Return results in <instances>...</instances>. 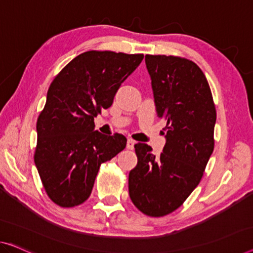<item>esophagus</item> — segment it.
<instances>
[{
    "label": "esophagus",
    "mask_w": 253,
    "mask_h": 253,
    "mask_svg": "<svg viewBox=\"0 0 253 253\" xmlns=\"http://www.w3.org/2000/svg\"><path fill=\"white\" fill-rule=\"evenodd\" d=\"M135 143H136V142H135L133 138H128L127 139V149L128 150H133Z\"/></svg>",
    "instance_id": "obj_1"
}]
</instances>
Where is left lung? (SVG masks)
<instances>
[{"mask_svg": "<svg viewBox=\"0 0 253 253\" xmlns=\"http://www.w3.org/2000/svg\"><path fill=\"white\" fill-rule=\"evenodd\" d=\"M157 112L167 135L159 157L135 144L137 165L128 177L134 206L146 216L178 209L199 185L214 148L216 107L208 81L197 63L175 55H145Z\"/></svg>", "mask_w": 253, "mask_h": 253, "instance_id": "left-lung-1", "label": "left lung"}]
</instances>
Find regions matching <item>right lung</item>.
Listing matches in <instances>:
<instances>
[{
    "label": "right lung",
    "mask_w": 253,
    "mask_h": 253,
    "mask_svg": "<svg viewBox=\"0 0 253 253\" xmlns=\"http://www.w3.org/2000/svg\"><path fill=\"white\" fill-rule=\"evenodd\" d=\"M143 54L87 51L56 75L37 118L34 161L47 197L62 208L89 198L100 166L126 148L127 138L94 130V117L108 109Z\"/></svg>",
    "instance_id": "add662e5"
}]
</instances>
